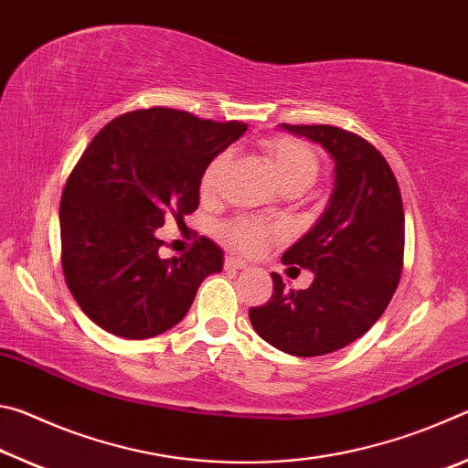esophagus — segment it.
<instances>
[{
    "label": "esophagus",
    "mask_w": 468,
    "mask_h": 468,
    "mask_svg": "<svg viewBox=\"0 0 468 468\" xmlns=\"http://www.w3.org/2000/svg\"><path fill=\"white\" fill-rule=\"evenodd\" d=\"M225 266L229 268V271H243V268H248V262H245V260H241V258H237V256H227Z\"/></svg>",
    "instance_id": "esophagus-1"
}]
</instances>
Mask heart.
I'll return each mask as SVG.
<instances>
[{
    "label": "heart",
    "instance_id": "1",
    "mask_svg": "<svg viewBox=\"0 0 468 468\" xmlns=\"http://www.w3.org/2000/svg\"><path fill=\"white\" fill-rule=\"evenodd\" d=\"M262 150L266 161L271 165L279 186L284 189H295L305 192L314 186L320 173V158L305 142L295 138H271L262 142ZM229 153H218L212 161L206 165L200 177V194L202 197H215L218 192L220 181L227 171ZM225 239L243 251L256 253L262 251L272 235V229L262 218L256 217H237L231 223L223 227Z\"/></svg>",
    "mask_w": 468,
    "mask_h": 468
}]
</instances>
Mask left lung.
<instances>
[{"instance_id":"obj_1","label":"left lung","mask_w":468,"mask_h":468,"mask_svg":"<svg viewBox=\"0 0 468 468\" xmlns=\"http://www.w3.org/2000/svg\"><path fill=\"white\" fill-rule=\"evenodd\" d=\"M335 161L326 212L282 253V264L314 272L307 289L274 292L251 307L250 322L268 345L295 357L338 351L366 335L390 303L405 256V212L390 165L374 144L335 125H289Z\"/></svg>"}]
</instances>
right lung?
Returning <instances> with one entry per match:
<instances>
[{"instance_id": "1", "label": "right lung", "mask_w": 468, "mask_h": 468, "mask_svg": "<svg viewBox=\"0 0 468 468\" xmlns=\"http://www.w3.org/2000/svg\"><path fill=\"white\" fill-rule=\"evenodd\" d=\"M245 130L153 107L115 117L86 146L61 194V268L97 326L132 340L163 335L220 272L223 250L208 237L163 260L154 231L169 215H192L204 167Z\"/></svg>"}]
</instances>
